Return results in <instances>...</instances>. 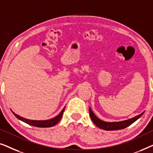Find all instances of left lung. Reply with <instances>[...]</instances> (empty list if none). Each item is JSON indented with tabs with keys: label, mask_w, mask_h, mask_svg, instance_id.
Instances as JSON below:
<instances>
[{
	"label": "left lung",
	"mask_w": 153,
	"mask_h": 153,
	"mask_svg": "<svg viewBox=\"0 0 153 153\" xmlns=\"http://www.w3.org/2000/svg\"><path fill=\"white\" fill-rule=\"evenodd\" d=\"M144 112L145 111L142 112L141 114L138 115V116L134 117V118H129L128 120L118 121V122H105V121L102 120L101 119L97 118L95 116V114H94L93 111H92L91 107H89V114L92 121L94 123V124L99 127V128H101L106 131L118 130V129H124L125 127H128L129 125L132 124L137 120H138L144 114Z\"/></svg>",
	"instance_id": "left-lung-1"
}]
</instances>
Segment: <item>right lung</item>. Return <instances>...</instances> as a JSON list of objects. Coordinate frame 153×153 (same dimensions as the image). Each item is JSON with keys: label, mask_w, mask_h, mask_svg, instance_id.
Listing matches in <instances>:
<instances>
[{"label": "right lung", "mask_w": 153, "mask_h": 153, "mask_svg": "<svg viewBox=\"0 0 153 153\" xmlns=\"http://www.w3.org/2000/svg\"><path fill=\"white\" fill-rule=\"evenodd\" d=\"M65 108V106L63 109L60 112V114L54 117V118L49 119V120H30V119H26L25 118H23L22 116H19L17 114H16L15 113L12 111V110L11 111L12 112V114L16 116V118H17L19 120H22L23 122L27 123V124L32 125V126H35L37 127H50L54 126V125H56L58 122H59L60 120L62 118V114H63Z\"/></svg>", "instance_id": "1"}]
</instances>
